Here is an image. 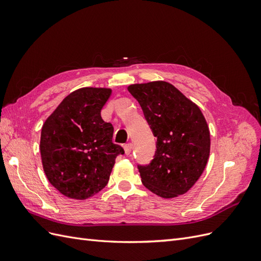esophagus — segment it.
<instances>
[{"instance_id":"obj_1","label":"esophagus","mask_w":261,"mask_h":261,"mask_svg":"<svg viewBox=\"0 0 261 261\" xmlns=\"http://www.w3.org/2000/svg\"><path fill=\"white\" fill-rule=\"evenodd\" d=\"M124 151H125V154H130L132 152V144H126L124 145Z\"/></svg>"}]
</instances>
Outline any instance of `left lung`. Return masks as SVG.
Returning a JSON list of instances; mask_svg holds the SVG:
<instances>
[{"label": "left lung", "mask_w": 261, "mask_h": 261, "mask_svg": "<svg viewBox=\"0 0 261 261\" xmlns=\"http://www.w3.org/2000/svg\"><path fill=\"white\" fill-rule=\"evenodd\" d=\"M156 137L154 159L138 167L150 192L171 199L186 194L201 176L210 154V130L199 107L163 81L127 87Z\"/></svg>", "instance_id": "1"}]
</instances>
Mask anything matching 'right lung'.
Returning a JSON list of instances; mask_svg holds the SVG:
<instances>
[{
    "label": "right lung",
    "mask_w": 261,
    "mask_h": 261,
    "mask_svg": "<svg viewBox=\"0 0 261 261\" xmlns=\"http://www.w3.org/2000/svg\"><path fill=\"white\" fill-rule=\"evenodd\" d=\"M112 89L84 87L66 96L41 128L43 171L68 198L85 200L103 189L118 154L113 126L101 117Z\"/></svg>",
    "instance_id": "obj_1"
}]
</instances>
